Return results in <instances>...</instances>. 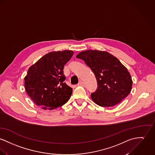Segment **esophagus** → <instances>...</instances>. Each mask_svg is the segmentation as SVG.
Here are the masks:
<instances>
[{
  "label": "esophagus",
  "mask_w": 155,
  "mask_h": 155,
  "mask_svg": "<svg viewBox=\"0 0 155 155\" xmlns=\"http://www.w3.org/2000/svg\"><path fill=\"white\" fill-rule=\"evenodd\" d=\"M78 85H80V86H84V83L83 81H80L78 84Z\"/></svg>",
  "instance_id": "34e87169"
}]
</instances>
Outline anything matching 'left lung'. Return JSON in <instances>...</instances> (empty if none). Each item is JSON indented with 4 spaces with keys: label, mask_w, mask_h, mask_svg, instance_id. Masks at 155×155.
<instances>
[{
    "label": "left lung",
    "mask_w": 155,
    "mask_h": 155,
    "mask_svg": "<svg viewBox=\"0 0 155 155\" xmlns=\"http://www.w3.org/2000/svg\"><path fill=\"white\" fill-rule=\"evenodd\" d=\"M76 57L84 60L95 75L97 88L91 97L95 104L112 107L129 94L133 84L131 75L116 57L97 50L83 51Z\"/></svg>",
    "instance_id": "1"
}]
</instances>
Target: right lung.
<instances>
[{
  "instance_id": "obj_1",
  "label": "right lung",
  "mask_w": 155,
  "mask_h": 155,
  "mask_svg": "<svg viewBox=\"0 0 155 155\" xmlns=\"http://www.w3.org/2000/svg\"><path fill=\"white\" fill-rule=\"evenodd\" d=\"M73 54L70 50L49 52L29 68L25 77V87L37 106L53 110L70 99L72 88L64 82L66 78L63 70Z\"/></svg>"
}]
</instances>
